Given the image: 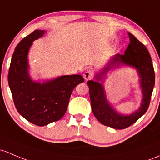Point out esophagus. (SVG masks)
<instances>
[{"label":"esophagus","mask_w":160,"mask_h":160,"mask_svg":"<svg viewBox=\"0 0 160 160\" xmlns=\"http://www.w3.org/2000/svg\"><path fill=\"white\" fill-rule=\"evenodd\" d=\"M92 77H93V73L90 71H86L84 73H83V78H84L85 80H91Z\"/></svg>","instance_id":"1"}]
</instances>
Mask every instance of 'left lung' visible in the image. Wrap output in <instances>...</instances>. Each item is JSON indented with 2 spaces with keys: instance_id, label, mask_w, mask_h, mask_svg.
<instances>
[{
  "instance_id": "obj_1",
  "label": "left lung",
  "mask_w": 160,
  "mask_h": 160,
  "mask_svg": "<svg viewBox=\"0 0 160 160\" xmlns=\"http://www.w3.org/2000/svg\"><path fill=\"white\" fill-rule=\"evenodd\" d=\"M128 35L130 43L124 54L117 53L112 57L100 73H96L95 80L87 82L94 116L102 124L117 129L127 128L147 112L155 85V73L149 51L133 35L130 33ZM122 65L133 67L137 70L143 94L141 107L137 111L129 115L120 114L112 107L107 100L102 85L107 73Z\"/></svg>"
}]
</instances>
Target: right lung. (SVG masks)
<instances>
[{"mask_svg":"<svg viewBox=\"0 0 160 160\" xmlns=\"http://www.w3.org/2000/svg\"><path fill=\"white\" fill-rule=\"evenodd\" d=\"M45 31L36 30L17 45L11 58L8 84L17 110L27 120L43 127L61 119L73 89L84 81L81 75H64L43 83L29 74L28 53L33 41Z\"/></svg>","mask_w":160,"mask_h":160,"instance_id":"right-lung-1","label":"right lung"}]
</instances>
